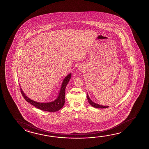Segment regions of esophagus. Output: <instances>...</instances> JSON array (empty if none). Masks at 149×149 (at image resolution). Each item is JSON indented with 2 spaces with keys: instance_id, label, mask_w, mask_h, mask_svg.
<instances>
[{
  "instance_id": "1",
  "label": "esophagus",
  "mask_w": 149,
  "mask_h": 149,
  "mask_svg": "<svg viewBox=\"0 0 149 149\" xmlns=\"http://www.w3.org/2000/svg\"><path fill=\"white\" fill-rule=\"evenodd\" d=\"M83 66L82 65H81L78 66V68L79 70H83Z\"/></svg>"
}]
</instances>
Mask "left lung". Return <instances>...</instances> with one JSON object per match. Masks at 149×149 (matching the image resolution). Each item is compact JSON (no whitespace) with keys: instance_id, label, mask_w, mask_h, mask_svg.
<instances>
[{"instance_id":"left-lung-1","label":"left lung","mask_w":149,"mask_h":149,"mask_svg":"<svg viewBox=\"0 0 149 149\" xmlns=\"http://www.w3.org/2000/svg\"><path fill=\"white\" fill-rule=\"evenodd\" d=\"M87 100L88 101L89 104H91V106H92L94 108H106L109 107L108 106H102V105L98 104H96V103L93 102L91 99V98H89L88 95L87 93Z\"/></svg>"}]
</instances>
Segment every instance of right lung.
I'll return each mask as SVG.
<instances>
[{
    "label": "right lung",
    "instance_id": "right-lung-1",
    "mask_svg": "<svg viewBox=\"0 0 149 149\" xmlns=\"http://www.w3.org/2000/svg\"><path fill=\"white\" fill-rule=\"evenodd\" d=\"M71 74H72L71 73L69 74L64 78L62 84L60 91L59 92L58 97L53 102H40L34 101L26 96V95L24 93V91H22L21 88L20 90H21V94L26 102H28L32 105L34 106V107H37V108L43 111H49V112H55L60 110L64 106V104L65 103V88L67 84H68L71 79Z\"/></svg>",
    "mask_w": 149,
    "mask_h": 149
}]
</instances>
